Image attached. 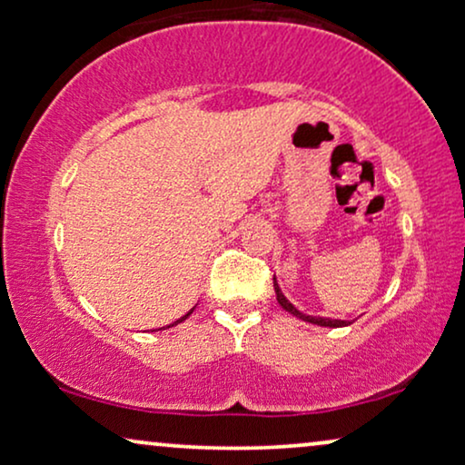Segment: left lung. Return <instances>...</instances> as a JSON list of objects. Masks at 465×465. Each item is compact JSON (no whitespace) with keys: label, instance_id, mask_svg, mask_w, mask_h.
I'll return each instance as SVG.
<instances>
[{"label":"left lung","instance_id":"obj_1","mask_svg":"<svg viewBox=\"0 0 465 465\" xmlns=\"http://www.w3.org/2000/svg\"><path fill=\"white\" fill-rule=\"evenodd\" d=\"M274 291H276V300H278V304H281L284 311L287 312H291L293 314V317H297V319H302V321H306V323H314V325H321V327H344V325H351L349 321H338V319H323V317H308V314H304V312H300L297 311V308L291 304V302L287 300V297L282 295V291H281V287H278V282H276V276H274Z\"/></svg>","mask_w":465,"mask_h":465}]
</instances>
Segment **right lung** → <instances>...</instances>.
I'll use <instances>...</instances> for the list:
<instances>
[{
    "instance_id": "obj_1",
    "label": "right lung",
    "mask_w": 465,
    "mask_h": 465,
    "mask_svg": "<svg viewBox=\"0 0 465 465\" xmlns=\"http://www.w3.org/2000/svg\"><path fill=\"white\" fill-rule=\"evenodd\" d=\"M191 312H193V311H191ZM191 312H187V314H184V317H183V319H178V321H174V323H172V325H168V327H174V325H178V323H181V321H184V319H187Z\"/></svg>"
}]
</instances>
